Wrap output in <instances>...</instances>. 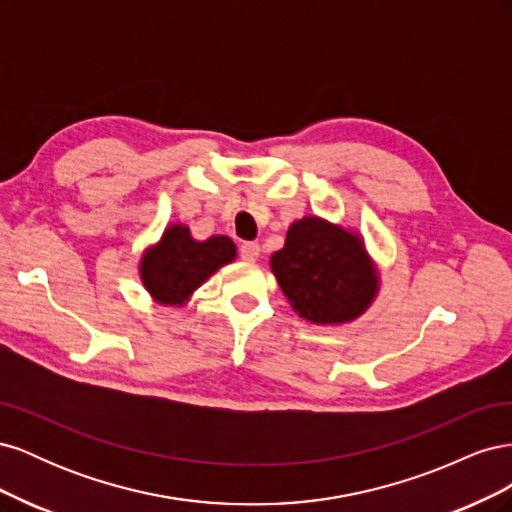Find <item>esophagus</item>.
I'll return each instance as SVG.
<instances>
[{
	"instance_id": "obj_1",
	"label": "esophagus",
	"mask_w": 512,
	"mask_h": 512,
	"mask_svg": "<svg viewBox=\"0 0 512 512\" xmlns=\"http://www.w3.org/2000/svg\"><path fill=\"white\" fill-rule=\"evenodd\" d=\"M239 252H241V258H243V260L254 262V260L260 258V245H258L256 241H245V243L239 247Z\"/></svg>"
}]
</instances>
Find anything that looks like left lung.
Segmentation results:
<instances>
[{"label": "left lung", "mask_w": 512, "mask_h": 512, "mask_svg": "<svg viewBox=\"0 0 512 512\" xmlns=\"http://www.w3.org/2000/svg\"><path fill=\"white\" fill-rule=\"evenodd\" d=\"M269 262L290 307L318 327L361 318L380 292V271L365 239L318 215L294 220Z\"/></svg>", "instance_id": "left-lung-1"}]
</instances>
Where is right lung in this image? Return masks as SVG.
<instances>
[{"label": "right lung", "mask_w": 512, "mask_h": 512, "mask_svg": "<svg viewBox=\"0 0 512 512\" xmlns=\"http://www.w3.org/2000/svg\"><path fill=\"white\" fill-rule=\"evenodd\" d=\"M237 258V245L226 235L196 241L190 228L173 222L158 243L145 247L138 275L149 297L160 305L181 307L209 277Z\"/></svg>", "instance_id": "add662e5"}]
</instances>
